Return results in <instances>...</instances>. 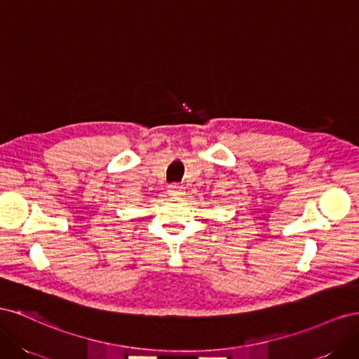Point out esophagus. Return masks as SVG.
<instances>
[{"instance_id":"esophagus-1","label":"esophagus","mask_w":359,"mask_h":359,"mask_svg":"<svg viewBox=\"0 0 359 359\" xmlns=\"http://www.w3.org/2000/svg\"><path fill=\"white\" fill-rule=\"evenodd\" d=\"M168 193L173 198H180L184 194V187L180 186V184H170L169 189H168Z\"/></svg>"}]
</instances>
